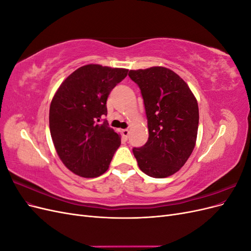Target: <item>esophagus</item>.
I'll list each match as a JSON object with an SVG mask.
<instances>
[{
	"mask_svg": "<svg viewBox=\"0 0 251 251\" xmlns=\"http://www.w3.org/2000/svg\"><path fill=\"white\" fill-rule=\"evenodd\" d=\"M121 134H123L124 137L126 139L127 136H128V130H127V128H124V130H121Z\"/></svg>",
	"mask_w": 251,
	"mask_h": 251,
	"instance_id": "1",
	"label": "esophagus"
}]
</instances>
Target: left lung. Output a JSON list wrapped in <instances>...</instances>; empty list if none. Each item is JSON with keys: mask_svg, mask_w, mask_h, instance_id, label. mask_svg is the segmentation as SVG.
Masks as SVG:
<instances>
[{"mask_svg": "<svg viewBox=\"0 0 251 251\" xmlns=\"http://www.w3.org/2000/svg\"><path fill=\"white\" fill-rule=\"evenodd\" d=\"M128 76L141 90L148 117V142L133 149L139 169L153 178L172 176L195 149L198 102L187 83L169 68L130 70Z\"/></svg>", "mask_w": 251, "mask_h": 251, "instance_id": "left-lung-1", "label": "left lung"}]
</instances>
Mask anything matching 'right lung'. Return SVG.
<instances>
[{"mask_svg": "<svg viewBox=\"0 0 251 251\" xmlns=\"http://www.w3.org/2000/svg\"><path fill=\"white\" fill-rule=\"evenodd\" d=\"M127 69L85 65L58 87L49 111V126L56 153L66 168L83 178L108 171L121 139L108 121V96L127 75Z\"/></svg>", "mask_w": 251, "mask_h": 251, "instance_id": "1", "label": "right lung"}]
</instances>
